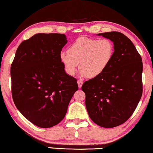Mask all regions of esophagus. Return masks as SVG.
<instances>
[{
	"mask_svg": "<svg viewBox=\"0 0 153 153\" xmlns=\"http://www.w3.org/2000/svg\"><path fill=\"white\" fill-rule=\"evenodd\" d=\"M77 84H78V87L80 88L83 84V81L80 80V79H79V80H77Z\"/></svg>",
	"mask_w": 153,
	"mask_h": 153,
	"instance_id": "34e87169",
	"label": "esophagus"
}]
</instances>
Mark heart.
I'll list each match as a JSON object with an SVG mask.
<instances>
[{"label":"heart","instance_id":"b5f03b06","mask_svg":"<svg viewBox=\"0 0 153 153\" xmlns=\"http://www.w3.org/2000/svg\"><path fill=\"white\" fill-rule=\"evenodd\" d=\"M114 54L115 46L111 40L79 37L71 43L67 51L61 52L60 59L68 74L74 76L79 63L82 75L94 78L105 71Z\"/></svg>","mask_w":153,"mask_h":153}]
</instances>
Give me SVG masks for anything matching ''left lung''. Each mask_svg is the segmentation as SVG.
<instances>
[{
  "label": "left lung",
  "mask_w": 153,
  "mask_h": 153,
  "mask_svg": "<svg viewBox=\"0 0 153 153\" xmlns=\"http://www.w3.org/2000/svg\"><path fill=\"white\" fill-rule=\"evenodd\" d=\"M97 36L112 41L115 54L105 71L86 81L82 90L93 122L113 128L129 119L142 97V60L133 43L123 33L111 31Z\"/></svg>",
  "instance_id": "obj_1"
}]
</instances>
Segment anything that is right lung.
<instances>
[{"mask_svg": "<svg viewBox=\"0 0 153 153\" xmlns=\"http://www.w3.org/2000/svg\"><path fill=\"white\" fill-rule=\"evenodd\" d=\"M67 43L61 33H36L21 42L11 66L13 102L36 126L50 128L62 121L77 79L65 72L60 54Z\"/></svg>", "mask_w": 153, "mask_h": 153, "instance_id": "right-lung-1", "label": "right lung"}]
</instances>
